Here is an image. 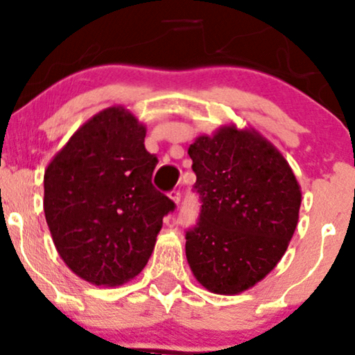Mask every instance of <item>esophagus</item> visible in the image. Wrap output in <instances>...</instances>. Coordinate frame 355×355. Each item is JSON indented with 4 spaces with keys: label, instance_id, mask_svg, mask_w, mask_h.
I'll return each mask as SVG.
<instances>
[{
    "label": "esophagus",
    "instance_id": "esophagus-1",
    "mask_svg": "<svg viewBox=\"0 0 355 355\" xmlns=\"http://www.w3.org/2000/svg\"><path fill=\"white\" fill-rule=\"evenodd\" d=\"M169 198L173 199L174 204H179V202H181V193H179V191H176V189L171 191V193H169Z\"/></svg>",
    "mask_w": 355,
    "mask_h": 355
}]
</instances>
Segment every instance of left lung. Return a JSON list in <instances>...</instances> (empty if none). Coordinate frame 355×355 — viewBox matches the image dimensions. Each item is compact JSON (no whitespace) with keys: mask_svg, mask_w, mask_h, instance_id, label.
I'll return each mask as SVG.
<instances>
[{"mask_svg":"<svg viewBox=\"0 0 355 355\" xmlns=\"http://www.w3.org/2000/svg\"><path fill=\"white\" fill-rule=\"evenodd\" d=\"M201 211L186 231L194 277L216 294H239L284 256L301 187L281 153L254 129L223 126L189 146Z\"/></svg>","mask_w":355,"mask_h":355,"instance_id":"8db88e82","label":"left lung"}]
</instances>
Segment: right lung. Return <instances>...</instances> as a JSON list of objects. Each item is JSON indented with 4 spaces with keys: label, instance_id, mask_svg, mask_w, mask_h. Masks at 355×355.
<instances>
[{
    "label": "right lung",
    "instance_id": "add662e5",
    "mask_svg": "<svg viewBox=\"0 0 355 355\" xmlns=\"http://www.w3.org/2000/svg\"><path fill=\"white\" fill-rule=\"evenodd\" d=\"M146 128L124 107L93 116L44 171V216L61 259L96 286L143 270L174 204L153 186L157 157Z\"/></svg>",
    "mask_w": 355,
    "mask_h": 355
}]
</instances>
